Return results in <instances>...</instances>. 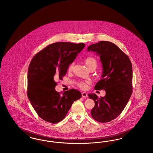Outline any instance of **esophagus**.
I'll return each instance as SVG.
<instances>
[{"mask_svg":"<svg viewBox=\"0 0 153 153\" xmlns=\"http://www.w3.org/2000/svg\"><path fill=\"white\" fill-rule=\"evenodd\" d=\"M81 95H82V97H88L87 94L86 92H82Z\"/></svg>","mask_w":153,"mask_h":153,"instance_id":"1","label":"esophagus"}]
</instances>
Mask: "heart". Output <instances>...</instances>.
I'll use <instances>...</instances> for the list:
<instances>
[{"label":"heart","mask_w":153,"mask_h":153,"mask_svg":"<svg viewBox=\"0 0 153 153\" xmlns=\"http://www.w3.org/2000/svg\"><path fill=\"white\" fill-rule=\"evenodd\" d=\"M84 61L86 66H87L88 68L90 71L95 70L97 66V62L96 59L95 58L92 57H88L87 58L84 59ZM73 65H74L73 63H72V64H70V65L69 66V71H72V70ZM78 85L80 88H84L86 87V86H87V82L82 81V82H80L78 84Z\"/></svg>","instance_id":"obj_1"}]
</instances>
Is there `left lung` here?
Here are the masks:
<instances>
[{
    "label": "left lung",
    "mask_w": 153,
    "mask_h": 153,
    "mask_svg": "<svg viewBox=\"0 0 153 153\" xmlns=\"http://www.w3.org/2000/svg\"><path fill=\"white\" fill-rule=\"evenodd\" d=\"M88 51L100 56L102 67V79L95 86L96 90L104 89V97L88 94L95 102L91 110L95 120L105 123L117 118L127 105L132 92V68L128 57L116 45L100 41L88 46Z\"/></svg>",
    "instance_id": "left-lung-1"
}]
</instances>
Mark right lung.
<instances>
[{
	"mask_svg": "<svg viewBox=\"0 0 153 153\" xmlns=\"http://www.w3.org/2000/svg\"><path fill=\"white\" fill-rule=\"evenodd\" d=\"M85 45L56 42L51 44L31 59L27 73V96L38 115L55 124L62 120L73 102L81 97L79 91L71 89L62 95L57 92L55 79L62 80L69 65Z\"/></svg>",
	"mask_w": 153,
	"mask_h": 153,
	"instance_id": "1",
	"label": "right lung"
}]
</instances>
